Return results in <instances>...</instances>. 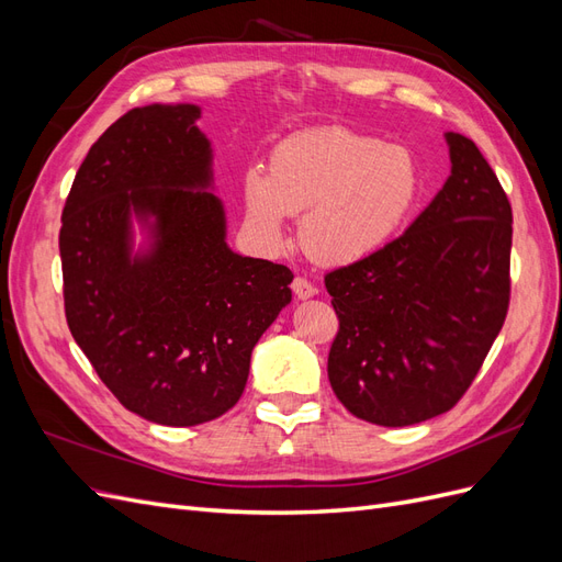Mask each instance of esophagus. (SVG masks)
Listing matches in <instances>:
<instances>
[{
  "label": "esophagus",
  "mask_w": 562,
  "mask_h": 562,
  "mask_svg": "<svg viewBox=\"0 0 562 562\" xmlns=\"http://www.w3.org/2000/svg\"><path fill=\"white\" fill-rule=\"evenodd\" d=\"M293 293H295L297 300H307V297L316 295V285L312 281H307V279L295 277L293 279Z\"/></svg>",
  "instance_id": "1"
}]
</instances>
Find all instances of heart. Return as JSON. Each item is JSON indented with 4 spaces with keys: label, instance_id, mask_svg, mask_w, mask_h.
<instances>
[{
    "label": "heart",
    "instance_id": "1",
    "mask_svg": "<svg viewBox=\"0 0 562 562\" xmlns=\"http://www.w3.org/2000/svg\"><path fill=\"white\" fill-rule=\"evenodd\" d=\"M422 196L413 151L345 126L288 135L269 171L250 166L241 178L244 227L265 250L291 241L302 217V244L323 265L372 258L403 229Z\"/></svg>",
    "mask_w": 562,
    "mask_h": 562
}]
</instances>
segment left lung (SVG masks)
<instances>
[{
	"mask_svg": "<svg viewBox=\"0 0 562 562\" xmlns=\"http://www.w3.org/2000/svg\"><path fill=\"white\" fill-rule=\"evenodd\" d=\"M446 140L450 178L415 223L372 258L326 274L339 318L330 386L351 415L380 427L454 407L512 297V203L473 140Z\"/></svg>",
	"mask_w": 562,
	"mask_h": 562,
	"instance_id": "1",
	"label": "left lung"
}]
</instances>
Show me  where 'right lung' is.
Masks as SVG:
<instances>
[{
    "mask_svg": "<svg viewBox=\"0 0 562 562\" xmlns=\"http://www.w3.org/2000/svg\"><path fill=\"white\" fill-rule=\"evenodd\" d=\"M196 105L119 116L89 149L60 227L67 326L126 411L194 427L241 398L250 353L291 302L293 271L225 241ZM153 244L132 255L130 217Z\"/></svg>",
    "mask_w": 562,
    "mask_h": 562,
    "instance_id": "obj_1",
    "label": "right lung"
}]
</instances>
